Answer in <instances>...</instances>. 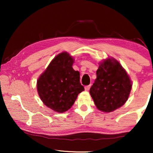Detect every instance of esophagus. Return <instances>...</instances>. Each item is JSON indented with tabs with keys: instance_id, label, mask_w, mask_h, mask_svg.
Returning a JSON list of instances; mask_svg holds the SVG:
<instances>
[{
	"instance_id": "1",
	"label": "esophagus",
	"mask_w": 153,
	"mask_h": 153,
	"mask_svg": "<svg viewBox=\"0 0 153 153\" xmlns=\"http://www.w3.org/2000/svg\"><path fill=\"white\" fill-rule=\"evenodd\" d=\"M91 85H86V86H85V91H88L90 88H91Z\"/></svg>"
}]
</instances>
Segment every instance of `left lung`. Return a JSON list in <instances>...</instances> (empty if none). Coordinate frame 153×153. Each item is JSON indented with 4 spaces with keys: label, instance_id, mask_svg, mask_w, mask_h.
<instances>
[{
    "label": "left lung",
    "instance_id": "1",
    "mask_svg": "<svg viewBox=\"0 0 153 153\" xmlns=\"http://www.w3.org/2000/svg\"><path fill=\"white\" fill-rule=\"evenodd\" d=\"M97 78L90 89L96 107L109 113L124 105L130 94L132 83L118 60L108 58L99 63Z\"/></svg>",
    "mask_w": 153,
    "mask_h": 153
}]
</instances>
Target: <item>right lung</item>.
<instances>
[{
	"label": "right lung",
	"mask_w": 153,
	"mask_h": 153,
	"mask_svg": "<svg viewBox=\"0 0 153 153\" xmlns=\"http://www.w3.org/2000/svg\"><path fill=\"white\" fill-rule=\"evenodd\" d=\"M74 59L68 52L58 54L37 81L38 95L45 105L58 113L72 107L84 91L80 73L72 68Z\"/></svg>",
	"instance_id": "right-lung-1"
}]
</instances>
